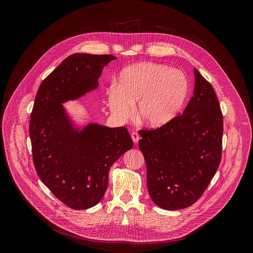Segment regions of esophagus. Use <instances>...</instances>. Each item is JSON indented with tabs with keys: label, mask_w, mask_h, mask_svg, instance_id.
Masks as SVG:
<instances>
[{
	"label": "esophagus",
	"mask_w": 253,
	"mask_h": 253,
	"mask_svg": "<svg viewBox=\"0 0 253 253\" xmlns=\"http://www.w3.org/2000/svg\"><path fill=\"white\" fill-rule=\"evenodd\" d=\"M131 138H132L133 142L136 144V143H138V141H139V139H140V135H139L137 132H132Z\"/></svg>",
	"instance_id": "esophagus-1"
}]
</instances>
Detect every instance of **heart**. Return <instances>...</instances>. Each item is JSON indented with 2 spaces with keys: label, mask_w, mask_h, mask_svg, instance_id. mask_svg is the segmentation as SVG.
<instances>
[{
  "label": "heart",
  "mask_w": 253,
  "mask_h": 253,
  "mask_svg": "<svg viewBox=\"0 0 253 253\" xmlns=\"http://www.w3.org/2000/svg\"><path fill=\"white\" fill-rule=\"evenodd\" d=\"M188 93L186 76L178 69L144 62L126 67L120 74L118 88L108 93V106L120 120L133 115L153 128L171 122L181 110Z\"/></svg>",
  "instance_id": "b5f03b06"
}]
</instances>
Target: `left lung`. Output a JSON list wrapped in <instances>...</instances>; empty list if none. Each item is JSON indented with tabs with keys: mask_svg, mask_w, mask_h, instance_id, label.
<instances>
[{
	"mask_svg": "<svg viewBox=\"0 0 253 253\" xmlns=\"http://www.w3.org/2000/svg\"><path fill=\"white\" fill-rule=\"evenodd\" d=\"M193 97L168 124L139 130L153 202L166 210L186 208L206 190L222 153L223 116L211 84L194 69Z\"/></svg>",
	"mask_w": 253,
	"mask_h": 253,
	"instance_id": "1",
	"label": "left lung"
}]
</instances>
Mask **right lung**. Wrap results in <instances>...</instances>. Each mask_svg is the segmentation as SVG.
I'll list each match as a JSON object with an SVG mask.
<instances>
[{"mask_svg":"<svg viewBox=\"0 0 253 253\" xmlns=\"http://www.w3.org/2000/svg\"><path fill=\"white\" fill-rule=\"evenodd\" d=\"M112 55L73 54L42 82L31 113L33 162L42 182L73 209L95 206L105 194L110 167L133 147L126 127L88 124L75 129L61 103L98 87Z\"/></svg>","mask_w":253,"mask_h":253,"instance_id":"right-lung-1","label":"right lung"}]
</instances>
